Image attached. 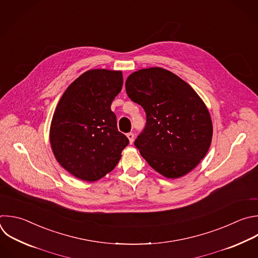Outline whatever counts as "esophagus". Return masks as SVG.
<instances>
[{
    "label": "esophagus",
    "mask_w": 258,
    "mask_h": 258,
    "mask_svg": "<svg viewBox=\"0 0 258 258\" xmlns=\"http://www.w3.org/2000/svg\"><path fill=\"white\" fill-rule=\"evenodd\" d=\"M126 137H127L128 141H130V144H133V143H134V139H135L134 134H133V133H128V134L126 135Z\"/></svg>",
    "instance_id": "1"
}]
</instances>
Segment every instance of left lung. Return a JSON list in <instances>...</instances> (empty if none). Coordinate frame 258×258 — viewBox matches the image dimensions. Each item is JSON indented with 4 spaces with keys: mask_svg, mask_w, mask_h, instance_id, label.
<instances>
[{
    "mask_svg": "<svg viewBox=\"0 0 258 258\" xmlns=\"http://www.w3.org/2000/svg\"><path fill=\"white\" fill-rule=\"evenodd\" d=\"M125 91L146 113V125L135 141L143 158L165 177L188 173L208 153L213 137L210 113L197 92L162 68L133 73Z\"/></svg>",
    "mask_w": 258,
    "mask_h": 258,
    "instance_id": "1",
    "label": "left lung"
}]
</instances>
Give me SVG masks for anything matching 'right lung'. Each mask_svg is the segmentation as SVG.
<instances>
[{"label": "right lung", "instance_id": "add662e5", "mask_svg": "<svg viewBox=\"0 0 258 258\" xmlns=\"http://www.w3.org/2000/svg\"><path fill=\"white\" fill-rule=\"evenodd\" d=\"M123 84L121 72L90 70L62 94L50 125L57 162L71 174L95 181L114 169L128 139L118 132L110 106Z\"/></svg>", "mask_w": 258, "mask_h": 258}]
</instances>
